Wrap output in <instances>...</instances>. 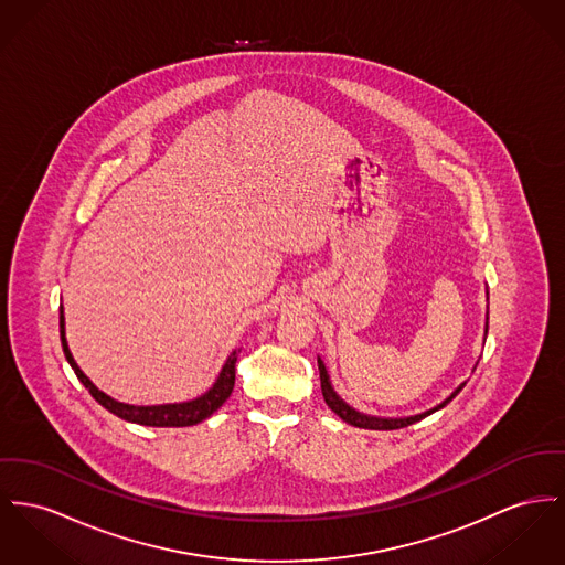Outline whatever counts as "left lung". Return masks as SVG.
Here are the masks:
<instances>
[{"label": "left lung", "instance_id": "1", "mask_svg": "<svg viewBox=\"0 0 565 565\" xmlns=\"http://www.w3.org/2000/svg\"><path fill=\"white\" fill-rule=\"evenodd\" d=\"M319 376H321V392H323V398H326L328 407H330L334 414L340 415L347 424L358 426V428H371V430H396V428H405V426H409V424H414V422H419L422 417L435 414L437 409L446 407V405L450 403L451 398H454V396L465 387V383H462L460 387H456V392L451 394L450 398H446L441 405H437L435 409H430V412H426V414L414 415V417H403V419H383V417H373V415L360 414V412L351 409L347 403H342L339 398V394L332 390L330 376H328V371H326V366H323V362H321V360H319Z\"/></svg>", "mask_w": 565, "mask_h": 565}]
</instances>
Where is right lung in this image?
Wrapping results in <instances>:
<instances>
[{
    "label": "right lung",
    "instance_id": "add662e5",
    "mask_svg": "<svg viewBox=\"0 0 565 565\" xmlns=\"http://www.w3.org/2000/svg\"><path fill=\"white\" fill-rule=\"evenodd\" d=\"M60 337H62V347H64V355L68 360V364L73 366L78 381L89 390V394L96 398V403H100L105 409H109L111 414L126 419V422H135V424H143V426H192L203 422L205 417L214 414L216 409L223 407L226 398L233 392V383H235V362H237V351L231 353V358L226 360L218 381L214 383V387L210 392H205L203 396H199L196 401L182 403V405H158V407H135V405H124L117 403L111 396H107L105 392H100L87 376L83 375V371L76 366L75 358L68 349V342L64 337V310L60 306Z\"/></svg>",
    "mask_w": 565,
    "mask_h": 565
}]
</instances>
